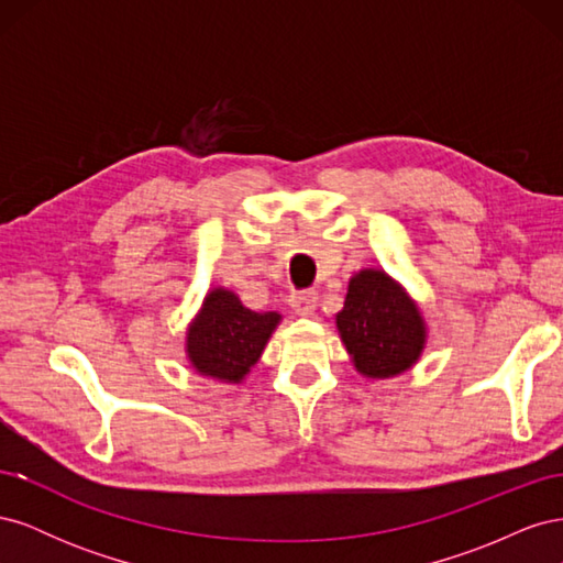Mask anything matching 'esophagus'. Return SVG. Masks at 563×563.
<instances>
[{"mask_svg":"<svg viewBox=\"0 0 563 563\" xmlns=\"http://www.w3.org/2000/svg\"><path fill=\"white\" fill-rule=\"evenodd\" d=\"M317 300H319V296L314 291H298L291 296V308L300 317H310L317 308Z\"/></svg>","mask_w":563,"mask_h":563,"instance_id":"1","label":"esophagus"}]
</instances>
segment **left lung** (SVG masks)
Wrapping results in <instances>:
<instances>
[{
  "label": "left lung",
  "mask_w": 563,
  "mask_h": 563,
  "mask_svg": "<svg viewBox=\"0 0 563 563\" xmlns=\"http://www.w3.org/2000/svg\"><path fill=\"white\" fill-rule=\"evenodd\" d=\"M335 329L354 368L373 380L413 368L428 345V321L418 302L378 267H364L350 277Z\"/></svg>",
  "instance_id": "obj_1"
}]
</instances>
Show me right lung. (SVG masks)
Wrapping results in <instances>:
<instances>
[{
    "mask_svg": "<svg viewBox=\"0 0 563 563\" xmlns=\"http://www.w3.org/2000/svg\"><path fill=\"white\" fill-rule=\"evenodd\" d=\"M279 312H253L225 286H213L187 323L185 356L203 378L240 385L258 364Z\"/></svg>",
    "mask_w": 563,
    "mask_h": 563,
    "instance_id": "obj_1",
    "label": "right lung"
}]
</instances>
